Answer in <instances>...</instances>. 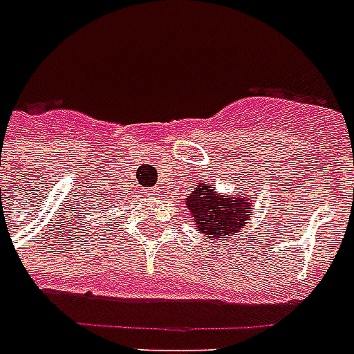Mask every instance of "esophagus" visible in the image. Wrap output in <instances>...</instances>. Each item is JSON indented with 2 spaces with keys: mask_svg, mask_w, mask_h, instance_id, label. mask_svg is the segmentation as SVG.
Here are the masks:
<instances>
[{
  "mask_svg": "<svg viewBox=\"0 0 354 354\" xmlns=\"http://www.w3.org/2000/svg\"><path fill=\"white\" fill-rule=\"evenodd\" d=\"M147 193H149V194H158V193H160V187H152V189H149V191H147Z\"/></svg>",
  "mask_w": 354,
  "mask_h": 354,
  "instance_id": "obj_1",
  "label": "esophagus"
}]
</instances>
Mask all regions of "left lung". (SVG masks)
<instances>
[{
    "label": "left lung",
    "instance_id": "left-lung-1",
    "mask_svg": "<svg viewBox=\"0 0 354 354\" xmlns=\"http://www.w3.org/2000/svg\"><path fill=\"white\" fill-rule=\"evenodd\" d=\"M253 194H221L207 183H200L196 191L185 198L194 218V227L211 241H226L241 232L250 221Z\"/></svg>",
    "mask_w": 354,
    "mask_h": 354
}]
</instances>
